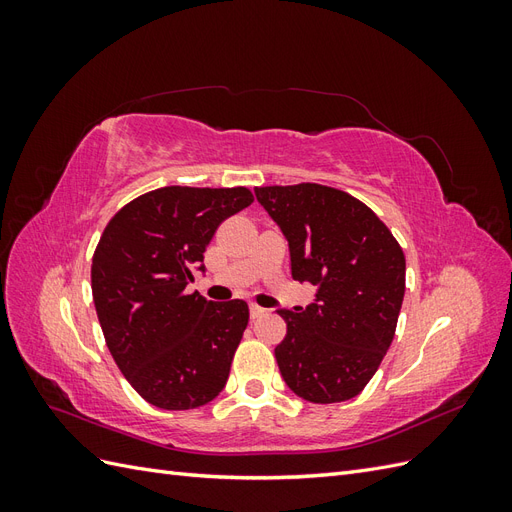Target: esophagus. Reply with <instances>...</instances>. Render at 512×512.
Returning <instances> with one entry per match:
<instances>
[{"label":"esophagus","instance_id":"34e87169","mask_svg":"<svg viewBox=\"0 0 512 512\" xmlns=\"http://www.w3.org/2000/svg\"><path fill=\"white\" fill-rule=\"evenodd\" d=\"M262 314H265V307H260V305H256V303L250 305V316H252V320L260 318Z\"/></svg>","mask_w":512,"mask_h":512}]
</instances>
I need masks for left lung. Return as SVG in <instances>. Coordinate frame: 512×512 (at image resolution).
Here are the masks:
<instances>
[{"instance_id":"8db88e82","label":"left lung","mask_w":512,"mask_h":512,"mask_svg":"<svg viewBox=\"0 0 512 512\" xmlns=\"http://www.w3.org/2000/svg\"><path fill=\"white\" fill-rule=\"evenodd\" d=\"M282 228L292 280L316 284V303L280 309L275 359L290 391L312 404L359 395L389 350L406 292V256L359 198L320 183L256 188Z\"/></svg>"}]
</instances>
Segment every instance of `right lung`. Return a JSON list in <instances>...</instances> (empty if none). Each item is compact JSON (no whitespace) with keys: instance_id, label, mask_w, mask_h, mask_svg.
Segmentation results:
<instances>
[{"instance_id":"add662e5","label":"right lung","mask_w":512,"mask_h":512,"mask_svg":"<svg viewBox=\"0 0 512 512\" xmlns=\"http://www.w3.org/2000/svg\"><path fill=\"white\" fill-rule=\"evenodd\" d=\"M247 188L168 185L123 205L91 260V292L117 367L151 406L192 410L220 395L250 320L245 301L185 292Z\"/></svg>"}]
</instances>
